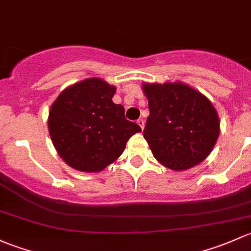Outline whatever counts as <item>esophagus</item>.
I'll use <instances>...</instances> for the list:
<instances>
[{"label":"esophagus","mask_w":251,"mask_h":251,"mask_svg":"<svg viewBox=\"0 0 251 251\" xmlns=\"http://www.w3.org/2000/svg\"><path fill=\"white\" fill-rule=\"evenodd\" d=\"M136 123H138V125L140 126L141 129H144V126H145V121L143 120V118H139V120L136 121Z\"/></svg>","instance_id":"1"}]
</instances>
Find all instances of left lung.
Segmentation results:
<instances>
[{
    "label": "left lung",
    "mask_w": 251,
    "mask_h": 251,
    "mask_svg": "<svg viewBox=\"0 0 251 251\" xmlns=\"http://www.w3.org/2000/svg\"><path fill=\"white\" fill-rule=\"evenodd\" d=\"M150 116L144 138L154 158L173 170L208 157L220 133L218 113L200 92L183 83L144 84Z\"/></svg>",
    "instance_id": "1"
}]
</instances>
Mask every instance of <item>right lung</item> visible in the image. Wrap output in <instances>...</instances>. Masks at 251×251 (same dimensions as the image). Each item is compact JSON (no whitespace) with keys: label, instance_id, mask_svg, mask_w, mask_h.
<instances>
[{"label":"right lung","instance_id":"add662e5","mask_svg":"<svg viewBox=\"0 0 251 251\" xmlns=\"http://www.w3.org/2000/svg\"><path fill=\"white\" fill-rule=\"evenodd\" d=\"M116 88L88 78L66 88L51 105L48 128L51 141L70 167L100 172L125 151L131 135L141 131L112 101Z\"/></svg>","mask_w":251,"mask_h":251}]
</instances>
